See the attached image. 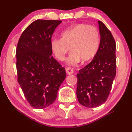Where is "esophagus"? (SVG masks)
<instances>
[{
  "instance_id": "1",
  "label": "esophagus",
  "mask_w": 132,
  "mask_h": 132,
  "mask_svg": "<svg viewBox=\"0 0 132 132\" xmlns=\"http://www.w3.org/2000/svg\"><path fill=\"white\" fill-rule=\"evenodd\" d=\"M66 72L68 75H72L74 72L73 69H71V68H66Z\"/></svg>"
}]
</instances>
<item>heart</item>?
Wrapping results in <instances>:
<instances>
[{
    "mask_svg": "<svg viewBox=\"0 0 132 132\" xmlns=\"http://www.w3.org/2000/svg\"><path fill=\"white\" fill-rule=\"evenodd\" d=\"M99 44L100 34L96 27L76 23L63 30L61 38H53L51 48L57 60L63 61L69 48L71 52L67 63L74 66L81 60L84 63L93 58L97 52Z\"/></svg>",
    "mask_w": 132,
    "mask_h": 132,
    "instance_id": "obj_1",
    "label": "heart"
}]
</instances>
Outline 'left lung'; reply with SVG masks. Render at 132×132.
Returning a JSON list of instances; mask_svg holds the SVG:
<instances>
[{
    "instance_id": "1",
    "label": "left lung",
    "mask_w": 132,
    "mask_h": 132,
    "mask_svg": "<svg viewBox=\"0 0 132 132\" xmlns=\"http://www.w3.org/2000/svg\"><path fill=\"white\" fill-rule=\"evenodd\" d=\"M101 41L97 52L90 63L77 75L76 94L81 105L99 107L108 98L116 75V43L112 35L98 21Z\"/></svg>"
}]
</instances>
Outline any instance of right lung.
I'll list each match as a JSON object with an SVG mask.
<instances>
[{
    "label": "right lung",
    "mask_w": 132,
    "mask_h": 132,
    "mask_svg": "<svg viewBox=\"0 0 132 132\" xmlns=\"http://www.w3.org/2000/svg\"><path fill=\"white\" fill-rule=\"evenodd\" d=\"M61 20H37L23 31L16 50L18 82L30 105L48 107L57 97L66 71L52 56V35Z\"/></svg>",
    "instance_id": "obj_1"
}]
</instances>
